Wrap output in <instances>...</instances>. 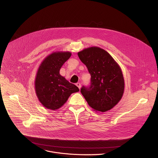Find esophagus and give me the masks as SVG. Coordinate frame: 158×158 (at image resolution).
Returning a JSON list of instances; mask_svg holds the SVG:
<instances>
[{"label": "esophagus", "instance_id": "esophagus-1", "mask_svg": "<svg viewBox=\"0 0 158 158\" xmlns=\"http://www.w3.org/2000/svg\"><path fill=\"white\" fill-rule=\"evenodd\" d=\"M77 87H78V88L80 89H81V83H79V82H77V83H76V84Z\"/></svg>", "mask_w": 158, "mask_h": 158}]
</instances>
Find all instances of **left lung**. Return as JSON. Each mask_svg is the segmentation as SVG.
I'll return each mask as SVG.
<instances>
[{"mask_svg":"<svg viewBox=\"0 0 158 158\" xmlns=\"http://www.w3.org/2000/svg\"><path fill=\"white\" fill-rule=\"evenodd\" d=\"M91 76L90 85L81 92L95 112H105L114 108L122 98L125 82L122 69L112 56L97 46L77 52Z\"/></svg>","mask_w":158,"mask_h":158,"instance_id":"1","label":"left lung"}]
</instances>
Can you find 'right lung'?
<instances>
[{"label":"right lung","mask_w":158,"mask_h":158,"mask_svg":"<svg viewBox=\"0 0 158 158\" xmlns=\"http://www.w3.org/2000/svg\"><path fill=\"white\" fill-rule=\"evenodd\" d=\"M69 51H56L47 56L40 64L35 77L36 96L43 106L52 110L61 108L71 94L79 88L61 76L60 71L71 57Z\"/></svg>","instance_id":"obj_1"}]
</instances>
